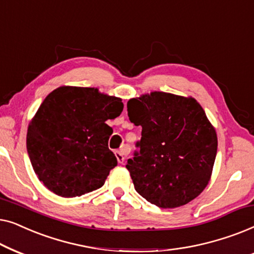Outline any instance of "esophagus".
I'll list each match as a JSON object with an SVG mask.
<instances>
[{
	"label": "esophagus",
	"mask_w": 254,
	"mask_h": 254,
	"mask_svg": "<svg viewBox=\"0 0 254 254\" xmlns=\"http://www.w3.org/2000/svg\"><path fill=\"white\" fill-rule=\"evenodd\" d=\"M116 157H117L118 163H119V164H123V163L125 162L124 151H116Z\"/></svg>",
	"instance_id": "34e87169"
}]
</instances>
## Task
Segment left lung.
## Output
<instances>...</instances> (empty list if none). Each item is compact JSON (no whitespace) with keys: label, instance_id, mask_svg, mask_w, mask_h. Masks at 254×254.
<instances>
[{"label":"left lung","instance_id":"8db88e82","mask_svg":"<svg viewBox=\"0 0 254 254\" xmlns=\"http://www.w3.org/2000/svg\"><path fill=\"white\" fill-rule=\"evenodd\" d=\"M127 111L142 127L140 152L126 165L136 192L159 208L199 196L213 173L217 135L196 99L152 91L128 100Z\"/></svg>","mask_w":254,"mask_h":254}]
</instances>
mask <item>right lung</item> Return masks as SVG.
<instances>
[{
    "instance_id": "add662e5",
    "label": "right lung",
    "mask_w": 254,
    "mask_h": 254,
    "mask_svg": "<svg viewBox=\"0 0 254 254\" xmlns=\"http://www.w3.org/2000/svg\"><path fill=\"white\" fill-rule=\"evenodd\" d=\"M123 109L121 98L97 88L64 85L44 99L27 127L26 148L45 187L75 197L104 185L118 164L107 147L113 130L106 120Z\"/></svg>"
}]
</instances>
